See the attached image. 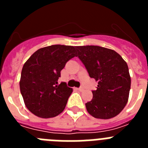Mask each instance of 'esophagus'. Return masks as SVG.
Masks as SVG:
<instances>
[{
  "label": "esophagus",
  "instance_id": "obj_1",
  "mask_svg": "<svg viewBox=\"0 0 148 148\" xmlns=\"http://www.w3.org/2000/svg\"><path fill=\"white\" fill-rule=\"evenodd\" d=\"M78 90H79V91H81V92H82V91H83V90H84V87H79V88H78Z\"/></svg>",
  "mask_w": 148,
  "mask_h": 148
}]
</instances>
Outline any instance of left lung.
<instances>
[{
	"label": "left lung",
	"mask_w": 148,
	"mask_h": 148,
	"mask_svg": "<svg viewBox=\"0 0 148 148\" xmlns=\"http://www.w3.org/2000/svg\"><path fill=\"white\" fill-rule=\"evenodd\" d=\"M78 58L90 78L98 82L92 99L86 103L89 113L96 119H108L117 116L127 103L130 90L127 63L113 49L99 46L76 47Z\"/></svg>",
	"instance_id": "8db88e82"
}]
</instances>
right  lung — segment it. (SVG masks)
<instances>
[{
  "instance_id": "right-lung-1",
  "label": "right lung",
  "mask_w": 148,
  "mask_h": 148,
  "mask_svg": "<svg viewBox=\"0 0 148 148\" xmlns=\"http://www.w3.org/2000/svg\"><path fill=\"white\" fill-rule=\"evenodd\" d=\"M75 56V47L57 44L38 49L26 61L20 90L31 113L47 119L63 112L73 89L58 80L66 62Z\"/></svg>"
}]
</instances>
